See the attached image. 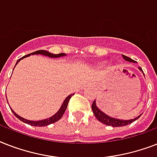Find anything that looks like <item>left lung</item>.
Listing matches in <instances>:
<instances>
[{
  "label": "left lung",
  "mask_w": 157,
  "mask_h": 157,
  "mask_svg": "<svg viewBox=\"0 0 157 157\" xmlns=\"http://www.w3.org/2000/svg\"><path fill=\"white\" fill-rule=\"evenodd\" d=\"M123 59L124 60L129 62H132V63H135L134 60H133L132 59L129 58V57L125 56V55H122ZM139 69L142 71L141 67H139ZM92 110H93V112L94 116L96 117V118L100 122H102L103 124H107V125H109V126L112 127H119V126H124V125H127V124H129L133 123L134 121H135L137 119H139V117H141V115L139 116L136 118L132 120H128V121H123V120H118V119H115V118H112V117H110L108 116H107L106 114H104L102 111L98 109L97 106H96L95 100L94 101L93 103H92Z\"/></svg>",
  "instance_id": "left-lung-1"
}]
</instances>
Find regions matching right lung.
<instances>
[{
    "label": "right lung",
    "mask_w": 157,
    "mask_h": 157,
    "mask_svg": "<svg viewBox=\"0 0 157 157\" xmlns=\"http://www.w3.org/2000/svg\"><path fill=\"white\" fill-rule=\"evenodd\" d=\"M31 54H43V55H45V56L50 57V58H58V57L64 56V55H65V54H63V53H61V54H51V53L48 52V51H45V50H37V51H35V52L31 53V54H27V55H25V56L22 57L21 59H19L18 61H17L16 64L18 63V62L20 61L21 59H24V58H26V57L30 56ZM72 95H73V94H70L68 97H67V98L65 99V100H64L63 103V105H62L61 108L59 110V112H57L56 114L54 115L53 117H50L49 119L43 120V121H28V120L24 119V118H23V117H19V116L16 114L15 112H13L12 109H11V111L13 112V113L14 114V116H15V117H17L18 119H19L21 121L24 122V123H26V124H30V125H33V126H46V125H48V124H53V123H54V122L58 121L59 119H61V117H63V115L64 114V112H65V111H66L67 107V104H68L69 100H70V98H71V96H72Z\"/></svg>",
    "instance_id": "1"
}]
</instances>
